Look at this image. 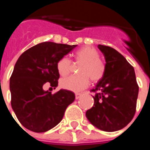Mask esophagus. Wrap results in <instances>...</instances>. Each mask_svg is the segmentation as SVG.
Returning a JSON list of instances; mask_svg holds the SVG:
<instances>
[{
    "mask_svg": "<svg viewBox=\"0 0 150 150\" xmlns=\"http://www.w3.org/2000/svg\"><path fill=\"white\" fill-rule=\"evenodd\" d=\"M80 96H81V93H75V99H76V100L79 99Z\"/></svg>",
    "mask_w": 150,
    "mask_h": 150,
    "instance_id": "1",
    "label": "esophagus"
}]
</instances>
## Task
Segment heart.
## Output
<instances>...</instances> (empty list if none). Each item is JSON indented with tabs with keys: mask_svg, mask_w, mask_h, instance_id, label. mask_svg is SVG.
Here are the masks:
<instances>
[{
	"mask_svg": "<svg viewBox=\"0 0 150 150\" xmlns=\"http://www.w3.org/2000/svg\"><path fill=\"white\" fill-rule=\"evenodd\" d=\"M99 52L93 47L86 46L80 48L74 54V62L79 64L77 75H71L61 80V86L72 92H80L89 85V79L96 83L102 79L106 67L100 60ZM72 68V63L66 57H61L57 64V69L61 76L68 75Z\"/></svg>",
	"mask_w": 150,
	"mask_h": 150,
	"instance_id": "b5f03b06",
	"label": "heart"
}]
</instances>
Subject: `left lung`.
Returning a JSON list of instances; mask_svg holds the SVG:
<instances>
[{
  "label": "left lung",
  "instance_id": "obj_1",
  "mask_svg": "<svg viewBox=\"0 0 150 150\" xmlns=\"http://www.w3.org/2000/svg\"><path fill=\"white\" fill-rule=\"evenodd\" d=\"M104 55L103 77L91 90L94 104L86 111L92 125L105 132L125 128L135 114L139 86L132 66L119 52L107 46L98 45Z\"/></svg>",
  "mask_w": 150,
  "mask_h": 150
}]
</instances>
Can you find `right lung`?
Wrapping results in <instances>:
<instances>
[{
	"label": "right lung",
	"instance_id": "obj_1",
	"mask_svg": "<svg viewBox=\"0 0 150 150\" xmlns=\"http://www.w3.org/2000/svg\"><path fill=\"white\" fill-rule=\"evenodd\" d=\"M77 45L43 42L18 57L10 78L11 107L19 122L34 132H45L62 120L75 94L65 89L56 93L43 90L46 82L57 87V61Z\"/></svg>",
	"mask_w": 150,
	"mask_h": 150
}]
</instances>
